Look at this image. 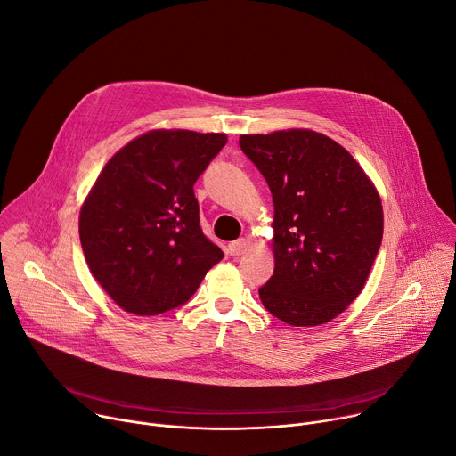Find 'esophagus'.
I'll return each mask as SVG.
<instances>
[{
	"label": "esophagus",
	"mask_w": 456,
	"mask_h": 456,
	"mask_svg": "<svg viewBox=\"0 0 456 456\" xmlns=\"http://www.w3.org/2000/svg\"><path fill=\"white\" fill-rule=\"evenodd\" d=\"M248 248H250V240L248 239H237V240L228 244V252L232 256H242Z\"/></svg>",
	"instance_id": "obj_1"
}]
</instances>
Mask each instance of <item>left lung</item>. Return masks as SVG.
I'll return each mask as SVG.
<instances>
[{"instance_id": "8db88e82", "label": "left lung", "mask_w": 456, "mask_h": 456, "mask_svg": "<svg viewBox=\"0 0 456 456\" xmlns=\"http://www.w3.org/2000/svg\"><path fill=\"white\" fill-rule=\"evenodd\" d=\"M273 200V275L265 308L292 327L325 325L363 290L383 235L369 175L343 146L312 129L240 134Z\"/></svg>"}]
</instances>
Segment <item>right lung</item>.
<instances>
[{
  "mask_svg": "<svg viewBox=\"0 0 456 456\" xmlns=\"http://www.w3.org/2000/svg\"><path fill=\"white\" fill-rule=\"evenodd\" d=\"M226 140L153 129L100 171L80 208V242L93 277L122 310L157 316L186 303L224 257L200 230L193 184Z\"/></svg>",
  "mask_w": 456,
  "mask_h": 456,
  "instance_id": "add662e5",
  "label": "right lung"
}]
</instances>
